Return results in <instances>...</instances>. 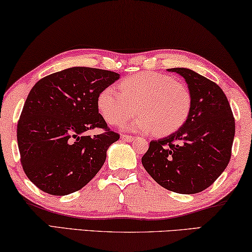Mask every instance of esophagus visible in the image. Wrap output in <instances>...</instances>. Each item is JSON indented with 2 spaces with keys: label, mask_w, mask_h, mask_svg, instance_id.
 <instances>
[{
  "label": "esophagus",
  "mask_w": 252,
  "mask_h": 252,
  "mask_svg": "<svg viewBox=\"0 0 252 252\" xmlns=\"http://www.w3.org/2000/svg\"><path fill=\"white\" fill-rule=\"evenodd\" d=\"M121 139H122L123 141H132V140H133V137L127 136V134H122Z\"/></svg>",
  "instance_id": "1"
}]
</instances>
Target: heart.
Segmentation results:
<instances>
[{
	"instance_id": "1",
	"label": "heart",
	"mask_w": 252,
	"mask_h": 252,
	"mask_svg": "<svg viewBox=\"0 0 252 252\" xmlns=\"http://www.w3.org/2000/svg\"><path fill=\"white\" fill-rule=\"evenodd\" d=\"M120 89L105 88L98 96V110L105 121L118 126L133 116L126 127L157 136L179 130L190 114L191 95L185 85L167 74L145 71L120 82Z\"/></svg>"
}]
</instances>
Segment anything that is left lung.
Wrapping results in <instances>:
<instances>
[{
	"instance_id": "1",
	"label": "left lung",
	"mask_w": 252,
	"mask_h": 252,
	"mask_svg": "<svg viewBox=\"0 0 252 252\" xmlns=\"http://www.w3.org/2000/svg\"><path fill=\"white\" fill-rule=\"evenodd\" d=\"M186 79L191 108L178 131L150 141L141 162L165 189L192 194L207 189L231 158L235 122L230 103L219 85L186 67L167 69Z\"/></svg>"
}]
</instances>
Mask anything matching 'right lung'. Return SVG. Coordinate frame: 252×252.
Listing matches in <instances>:
<instances>
[{
    "instance_id": "obj_1",
    "label": "right lung",
    "mask_w": 252,
    "mask_h": 252,
    "mask_svg": "<svg viewBox=\"0 0 252 252\" xmlns=\"http://www.w3.org/2000/svg\"><path fill=\"white\" fill-rule=\"evenodd\" d=\"M119 78L113 71L74 66L44 77L30 90L17 126L18 147L26 175L44 192H76L102 168L120 136L98 113V96ZM93 128L104 132L86 136Z\"/></svg>"
}]
</instances>
